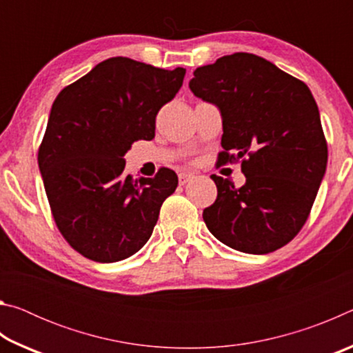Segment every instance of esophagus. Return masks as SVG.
<instances>
[{"label":"esophagus","instance_id":"obj_1","mask_svg":"<svg viewBox=\"0 0 353 353\" xmlns=\"http://www.w3.org/2000/svg\"><path fill=\"white\" fill-rule=\"evenodd\" d=\"M191 177H193V174H191V172H181V174H179V183L185 185V183L190 181Z\"/></svg>","mask_w":353,"mask_h":353}]
</instances>
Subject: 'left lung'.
Masks as SVG:
<instances>
[{"label": "left lung", "instance_id": "1", "mask_svg": "<svg viewBox=\"0 0 353 353\" xmlns=\"http://www.w3.org/2000/svg\"><path fill=\"white\" fill-rule=\"evenodd\" d=\"M190 88L223 115L218 162L241 160L240 188L213 174L218 196L207 207L208 230L246 254L288 244L308 219L327 168V141L310 88L249 52L194 70Z\"/></svg>", "mask_w": 353, "mask_h": 353}]
</instances>
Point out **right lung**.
<instances>
[{
    "label": "right lung",
    "mask_w": 353,
    "mask_h": 353,
    "mask_svg": "<svg viewBox=\"0 0 353 353\" xmlns=\"http://www.w3.org/2000/svg\"><path fill=\"white\" fill-rule=\"evenodd\" d=\"M185 68L110 57L70 83L51 107L39 168L57 229L93 261L128 259L145 246L177 174H124V154L152 140L155 117L181 90Z\"/></svg>",
    "instance_id": "add662e5"
}]
</instances>
